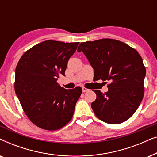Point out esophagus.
<instances>
[{"instance_id": "obj_1", "label": "esophagus", "mask_w": 157, "mask_h": 157, "mask_svg": "<svg viewBox=\"0 0 157 157\" xmlns=\"http://www.w3.org/2000/svg\"><path fill=\"white\" fill-rule=\"evenodd\" d=\"M82 91H83V92H87V91H89V89H88L85 87H82Z\"/></svg>"}]
</instances>
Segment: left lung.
Returning <instances> with one entry per match:
<instances>
[{
	"instance_id": "8db88e82",
	"label": "left lung",
	"mask_w": 157,
	"mask_h": 157,
	"mask_svg": "<svg viewBox=\"0 0 157 157\" xmlns=\"http://www.w3.org/2000/svg\"><path fill=\"white\" fill-rule=\"evenodd\" d=\"M78 52L86 56L94 70V80L109 81L103 94L94 90L96 99L91 108L98 119L118 124L129 119L142 101L146 68L139 53L127 44L103 38L81 43Z\"/></svg>"
}]
</instances>
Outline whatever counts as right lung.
I'll return each instance as SVG.
<instances>
[{
  "label": "right lung",
  "instance_id": "obj_1",
  "mask_svg": "<svg viewBox=\"0 0 157 157\" xmlns=\"http://www.w3.org/2000/svg\"><path fill=\"white\" fill-rule=\"evenodd\" d=\"M78 44L45 40L23 53L17 64L15 91L29 119L43 129H59L74 114L82 89H66L56 81L65 76Z\"/></svg>",
  "mask_w": 157,
  "mask_h": 157
}]
</instances>
